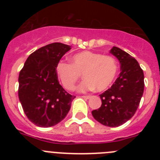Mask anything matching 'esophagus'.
Wrapping results in <instances>:
<instances>
[{
	"label": "esophagus",
	"instance_id": "esophagus-1",
	"mask_svg": "<svg viewBox=\"0 0 160 160\" xmlns=\"http://www.w3.org/2000/svg\"><path fill=\"white\" fill-rule=\"evenodd\" d=\"M82 98H84L85 99H89V98H90V95H84V96H82Z\"/></svg>",
	"mask_w": 160,
	"mask_h": 160
}]
</instances>
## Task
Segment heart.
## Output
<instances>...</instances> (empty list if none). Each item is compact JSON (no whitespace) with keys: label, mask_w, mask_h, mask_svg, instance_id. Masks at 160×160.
<instances>
[{"label":"heart","mask_w":160,"mask_h":160,"mask_svg":"<svg viewBox=\"0 0 160 160\" xmlns=\"http://www.w3.org/2000/svg\"><path fill=\"white\" fill-rule=\"evenodd\" d=\"M61 83L67 90H73L81 73L85 80L79 86L80 91L96 89L104 91L111 87L118 73L116 60L109 55L85 50L73 55L71 63L61 61L56 66Z\"/></svg>","instance_id":"obj_1"}]
</instances>
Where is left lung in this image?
<instances>
[{
    "label": "left lung",
    "mask_w": 160,
    "mask_h": 160,
    "mask_svg": "<svg viewBox=\"0 0 160 160\" xmlns=\"http://www.w3.org/2000/svg\"><path fill=\"white\" fill-rule=\"evenodd\" d=\"M110 53L120 62L121 73L110 89L100 94L102 105L92 115L102 125L115 128L131 119L138 109L144 90V74L129 53L113 46Z\"/></svg>",
    "instance_id": "1"
}]
</instances>
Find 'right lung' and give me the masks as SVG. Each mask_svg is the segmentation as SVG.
Wrapping results in <instances>:
<instances>
[{"label":"right lung","instance_id":"add662e5","mask_svg":"<svg viewBox=\"0 0 160 160\" xmlns=\"http://www.w3.org/2000/svg\"><path fill=\"white\" fill-rule=\"evenodd\" d=\"M70 46L54 42L31 53L20 71L18 96L25 115L41 128L62 121L75 96L59 84L56 66Z\"/></svg>","mask_w":160,"mask_h":160}]
</instances>
